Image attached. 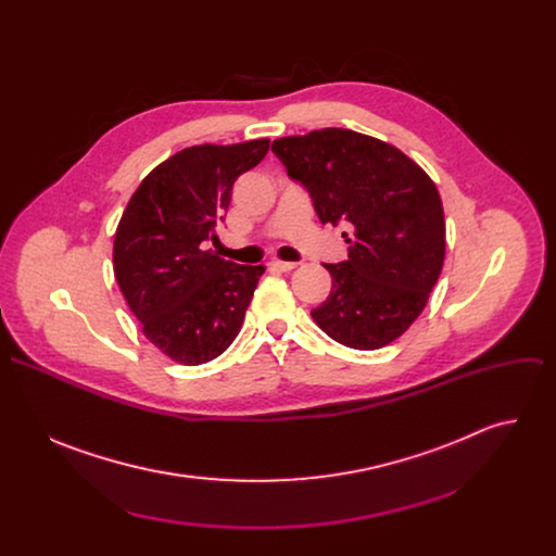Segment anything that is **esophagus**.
<instances>
[{
    "label": "esophagus",
    "instance_id": "obj_1",
    "mask_svg": "<svg viewBox=\"0 0 556 556\" xmlns=\"http://www.w3.org/2000/svg\"><path fill=\"white\" fill-rule=\"evenodd\" d=\"M270 268H275V270H281V273H290V270H294V268H296V264H294V262H281V260H273V262H270Z\"/></svg>",
    "mask_w": 556,
    "mask_h": 556
}]
</instances>
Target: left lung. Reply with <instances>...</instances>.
<instances>
[{
	"mask_svg": "<svg viewBox=\"0 0 556 556\" xmlns=\"http://www.w3.org/2000/svg\"><path fill=\"white\" fill-rule=\"evenodd\" d=\"M273 151L324 224L354 230L348 260L326 266L332 292L312 319L345 348L389 345L418 319L444 264L433 180L401 149L341 127L277 138Z\"/></svg>",
	"mask_w": 556,
	"mask_h": 556,
	"instance_id": "8db88e82",
	"label": "left lung"
}]
</instances>
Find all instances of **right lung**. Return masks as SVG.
Segmentation results:
<instances>
[{"mask_svg":"<svg viewBox=\"0 0 556 556\" xmlns=\"http://www.w3.org/2000/svg\"><path fill=\"white\" fill-rule=\"evenodd\" d=\"M268 138L195 144L157 165L134 191L114 235V275L144 337L182 365L217 358L240 334L264 266L206 249L235 180L257 167Z\"/></svg>","mask_w":556,"mask_h":556,"instance_id":"add662e5","label":"right lung"}]
</instances>
